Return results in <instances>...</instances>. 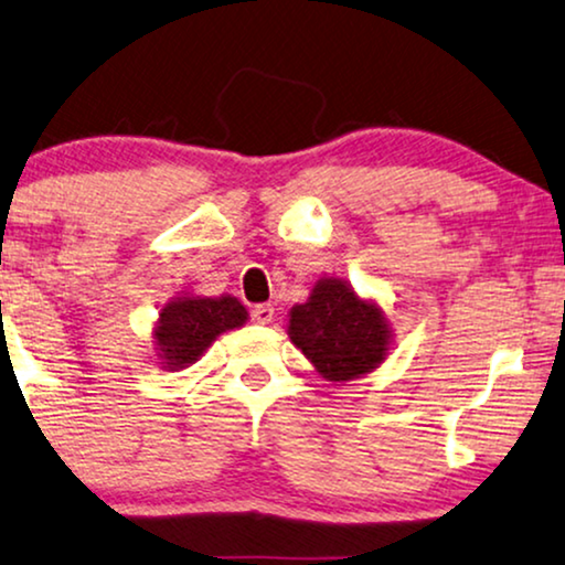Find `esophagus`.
<instances>
[{"mask_svg":"<svg viewBox=\"0 0 565 565\" xmlns=\"http://www.w3.org/2000/svg\"><path fill=\"white\" fill-rule=\"evenodd\" d=\"M253 320L260 322V326H268V322L274 320V305H255Z\"/></svg>","mask_w":565,"mask_h":565,"instance_id":"esophagus-1","label":"esophagus"}]
</instances>
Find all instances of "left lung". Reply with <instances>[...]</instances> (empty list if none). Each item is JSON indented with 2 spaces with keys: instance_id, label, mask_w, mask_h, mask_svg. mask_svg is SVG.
Listing matches in <instances>:
<instances>
[{
  "instance_id": "left-lung-1",
  "label": "left lung",
  "mask_w": 565,
  "mask_h": 565,
  "mask_svg": "<svg viewBox=\"0 0 565 565\" xmlns=\"http://www.w3.org/2000/svg\"><path fill=\"white\" fill-rule=\"evenodd\" d=\"M289 338L322 377L349 382L385 359L390 330L377 305L361 302L338 278H322L291 310Z\"/></svg>"
}]
</instances>
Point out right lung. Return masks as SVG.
I'll return each instance as SVG.
<instances>
[{
	"mask_svg": "<svg viewBox=\"0 0 565 565\" xmlns=\"http://www.w3.org/2000/svg\"><path fill=\"white\" fill-rule=\"evenodd\" d=\"M247 320L245 307L235 297H183L160 312L154 330L162 364L168 370H183L204 353L224 330L239 328Z\"/></svg>",
	"mask_w": 565,
	"mask_h": 565,
	"instance_id": "right-lung-1",
	"label": "right lung"
}]
</instances>
